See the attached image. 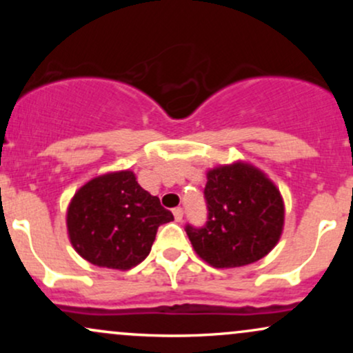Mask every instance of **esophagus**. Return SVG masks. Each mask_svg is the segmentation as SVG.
<instances>
[{"instance_id":"obj_1","label":"esophagus","mask_w":353,"mask_h":353,"mask_svg":"<svg viewBox=\"0 0 353 353\" xmlns=\"http://www.w3.org/2000/svg\"><path fill=\"white\" fill-rule=\"evenodd\" d=\"M172 214H174V219H176L177 222H181L182 216H184V210H182V208H176L172 210Z\"/></svg>"}]
</instances>
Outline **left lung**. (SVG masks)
<instances>
[{"instance_id":"8db88e82","label":"left lung","mask_w":353,"mask_h":353,"mask_svg":"<svg viewBox=\"0 0 353 353\" xmlns=\"http://www.w3.org/2000/svg\"><path fill=\"white\" fill-rule=\"evenodd\" d=\"M208 221L185 225L197 255L216 269H232L265 257L281 239L283 201L264 172L247 163L219 165L204 189Z\"/></svg>"}]
</instances>
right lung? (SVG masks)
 I'll use <instances>...</instances> for the list:
<instances>
[{"mask_svg": "<svg viewBox=\"0 0 353 353\" xmlns=\"http://www.w3.org/2000/svg\"><path fill=\"white\" fill-rule=\"evenodd\" d=\"M174 221L137 184L134 172H108L81 188L68 208L70 241L81 257L92 265L129 270L151 252L157 228Z\"/></svg>", "mask_w": 353, "mask_h": 353, "instance_id": "add662e5", "label": "right lung"}]
</instances>
